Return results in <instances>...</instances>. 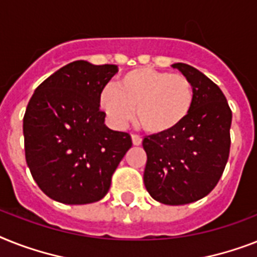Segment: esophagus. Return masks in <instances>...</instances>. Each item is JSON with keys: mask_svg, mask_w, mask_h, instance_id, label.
<instances>
[{"mask_svg": "<svg viewBox=\"0 0 257 257\" xmlns=\"http://www.w3.org/2000/svg\"><path fill=\"white\" fill-rule=\"evenodd\" d=\"M132 141L133 145H136V147H139V145L143 144V139H141L139 135H132Z\"/></svg>", "mask_w": 257, "mask_h": 257, "instance_id": "esophagus-1", "label": "esophagus"}]
</instances>
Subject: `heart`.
Masks as SVG:
<instances>
[{
    "mask_svg": "<svg viewBox=\"0 0 257 257\" xmlns=\"http://www.w3.org/2000/svg\"><path fill=\"white\" fill-rule=\"evenodd\" d=\"M99 101L116 126H124L136 109L137 124L158 136L172 132L189 117L195 91L185 75L140 67L125 72L116 87L107 85Z\"/></svg>",
    "mask_w": 257,
    "mask_h": 257,
    "instance_id": "obj_1",
    "label": "heart"
}]
</instances>
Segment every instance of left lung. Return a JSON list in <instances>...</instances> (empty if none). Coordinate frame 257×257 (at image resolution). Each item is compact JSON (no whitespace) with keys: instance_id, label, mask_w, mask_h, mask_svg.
I'll return each instance as SVG.
<instances>
[{"instance_id":"1","label":"left lung","mask_w":257,"mask_h":257,"mask_svg":"<svg viewBox=\"0 0 257 257\" xmlns=\"http://www.w3.org/2000/svg\"><path fill=\"white\" fill-rule=\"evenodd\" d=\"M173 67L193 83L195 101L178 128L144 137V183L153 199L178 206L206 197L219 182L230 156L232 112L220 88L201 71L185 63Z\"/></svg>"}]
</instances>
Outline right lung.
I'll return each mask as SVG.
<instances>
[{
    "instance_id": "1",
    "label": "right lung",
    "mask_w": 257,
    "mask_h": 257,
    "mask_svg": "<svg viewBox=\"0 0 257 257\" xmlns=\"http://www.w3.org/2000/svg\"><path fill=\"white\" fill-rule=\"evenodd\" d=\"M117 71L114 64L76 60L41 83L27 104V166L39 189L54 201H100L132 148L131 135L105 126V112L100 109V93Z\"/></svg>"
}]
</instances>
